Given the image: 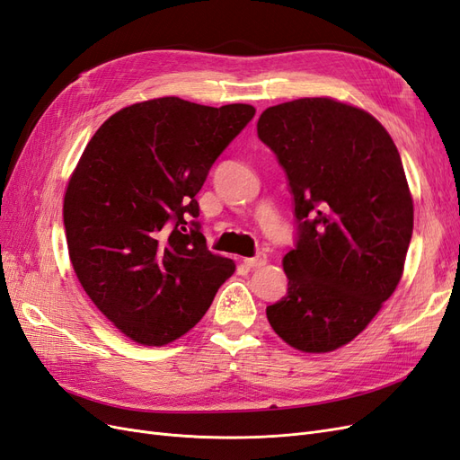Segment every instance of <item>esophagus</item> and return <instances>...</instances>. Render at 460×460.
I'll use <instances>...</instances> for the list:
<instances>
[{"label":"esophagus","mask_w":460,"mask_h":460,"mask_svg":"<svg viewBox=\"0 0 460 460\" xmlns=\"http://www.w3.org/2000/svg\"><path fill=\"white\" fill-rule=\"evenodd\" d=\"M243 262H245L247 269H261L262 264H267V255H264V253H257L255 257L243 259Z\"/></svg>","instance_id":"1"}]
</instances>
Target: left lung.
Returning a JSON list of instances; mask_svg holds the SVG:
<instances>
[{
  "label": "left lung",
  "mask_w": 460,
  "mask_h": 460,
  "mask_svg": "<svg viewBox=\"0 0 460 460\" xmlns=\"http://www.w3.org/2000/svg\"><path fill=\"white\" fill-rule=\"evenodd\" d=\"M259 140L288 176L297 222L272 330L305 353L349 343L392 297L412 235V198L392 136L367 111L303 97L262 111Z\"/></svg>",
  "instance_id": "8db88e82"
}]
</instances>
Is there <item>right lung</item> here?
<instances>
[{"label": "right lung", "instance_id": "right-lung-1", "mask_svg": "<svg viewBox=\"0 0 460 460\" xmlns=\"http://www.w3.org/2000/svg\"><path fill=\"white\" fill-rule=\"evenodd\" d=\"M253 115L159 97L109 117L82 153L63 203L68 255L95 307L136 343L184 336L234 274L207 249L196 196Z\"/></svg>", "mask_w": 460, "mask_h": 460}]
</instances>
